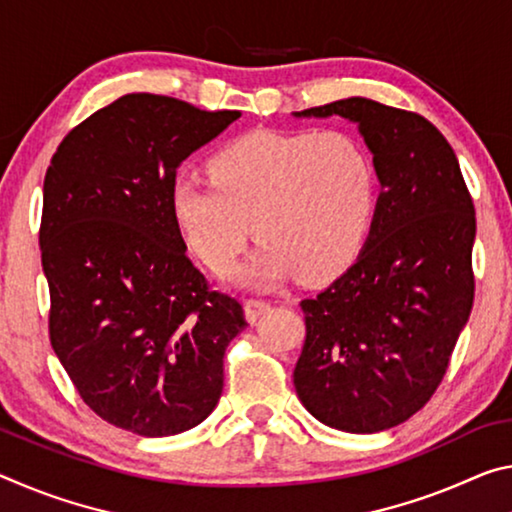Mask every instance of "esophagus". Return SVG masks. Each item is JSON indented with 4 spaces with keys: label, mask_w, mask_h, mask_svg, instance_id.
I'll use <instances>...</instances> for the list:
<instances>
[{
    "label": "esophagus",
    "mask_w": 512,
    "mask_h": 512,
    "mask_svg": "<svg viewBox=\"0 0 512 512\" xmlns=\"http://www.w3.org/2000/svg\"><path fill=\"white\" fill-rule=\"evenodd\" d=\"M271 310V303L269 300H257V298H250L246 300V305H243V314H246V319L250 323H255L259 316L266 314Z\"/></svg>",
    "instance_id": "obj_1"
}]
</instances>
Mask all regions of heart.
Returning <instances> with one entry per match:
<instances>
[{"label": "heart", "instance_id": "b5f03b06", "mask_svg": "<svg viewBox=\"0 0 512 512\" xmlns=\"http://www.w3.org/2000/svg\"><path fill=\"white\" fill-rule=\"evenodd\" d=\"M212 177L173 182L175 223L202 264L227 273L253 234L259 243L239 282L269 289L300 271L326 280L367 243L378 177L367 148L342 129L246 134L209 161Z\"/></svg>", "mask_w": 512, "mask_h": 512}]
</instances>
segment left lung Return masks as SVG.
<instances>
[{"instance_id": "obj_1", "label": "left lung", "mask_w": 512, "mask_h": 512, "mask_svg": "<svg viewBox=\"0 0 512 512\" xmlns=\"http://www.w3.org/2000/svg\"><path fill=\"white\" fill-rule=\"evenodd\" d=\"M294 116L358 125L380 182L355 264L300 300L296 394L337 431H387L431 399L472 312L474 202L456 152L419 113L348 97Z\"/></svg>"}]
</instances>
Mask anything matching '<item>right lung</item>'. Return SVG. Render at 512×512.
<instances>
[{
  "instance_id": "obj_1",
  "label": "right lung",
  "mask_w": 512,
  "mask_h": 512,
  "mask_svg": "<svg viewBox=\"0 0 512 512\" xmlns=\"http://www.w3.org/2000/svg\"><path fill=\"white\" fill-rule=\"evenodd\" d=\"M239 116L129 93L72 129L47 168L38 241L52 348L88 408L136 435L212 415L225 348L248 326L186 257L170 205L182 161Z\"/></svg>"
}]
</instances>
